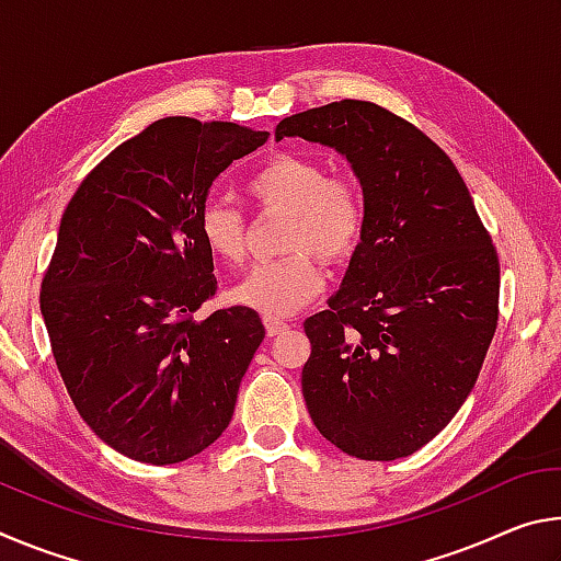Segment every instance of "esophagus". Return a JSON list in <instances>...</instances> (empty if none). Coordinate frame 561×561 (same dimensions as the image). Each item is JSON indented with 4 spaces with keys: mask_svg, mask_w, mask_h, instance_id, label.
<instances>
[{
    "mask_svg": "<svg viewBox=\"0 0 561 561\" xmlns=\"http://www.w3.org/2000/svg\"><path fill=\"white\" fill-rule=\"evenodd\" d=\"M287 329V324L279 319H272V317H264V331H267V336H277L282 331Z\"/></svg>",
    "mask_w": 561,
    "mask_h": 561,
    "instance_id": "obj_1",
    "label": "esophagus"
}]
</instances>
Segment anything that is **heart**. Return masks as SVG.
Returning a JSON list of instances; mask_svg holds the SVG:
<instances>
[{"label":"heart","mask_w":561,"mask_h":561,"mask_svg":"<svg viewBox=\"0 0 561 561\" xmlns=\"http://www.w3.org/2000/svg\"><path fill=\"white\" fill-rule=\"evenodd\" d=\"M244 190L260 213L287 215L282 247L289 254L254 264L230 289V299L264 317H289L324 287L317 254L341 264L358 252L368 225L364 190L351 175H327L319 160L294 153L264 160ZM197 234L217 262L244 260L247 222L230 203L207 201L197 213Z\"/></svg>","instance_id":"b5f03b06"}]
</instances>
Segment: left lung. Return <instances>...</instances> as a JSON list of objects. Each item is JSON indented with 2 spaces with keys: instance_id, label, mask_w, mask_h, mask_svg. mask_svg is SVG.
I'll use <instances>...</instances> for the list:
<instances>
[{
  "instance_id": "left-lung-1",
  "label": "left lung",
  "mask_w": 561,
  "mask_h": 561,
  "mask_svg": "<svg viewBox=\"0 0 561 561\" xmlns=\"http://www.w3.org/2000/svg\"><path fill=\"white\" fill-rule=\"evenodd\" d=\"M274 136L344 153L368 213L344 287L304 321L311 421L354 458H408L478 381L500 314L495 244L448 153L378 103L294 113Z\"/></svg>"
}]
</instances>
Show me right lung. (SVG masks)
Returning <instances> with one entry per match:
<instances>
[{"mask_svg":"<svg viewBox=\"0 0 561 561\" xmlns=\"http://www.w3.org/2000/svg\"><path fill=\"white\" fill-rule=\"evenodd\" d=\"M270 133L170 116L101 160L66 205L42 279L51 354L76 411L126 458L183 462L220 438L262 344L217 291L197 213L213 180Z\"/></svg>","mask_w":561,"mask_h":561,"instance_id":"add662e5","label":"right lung"}]
</instances>
